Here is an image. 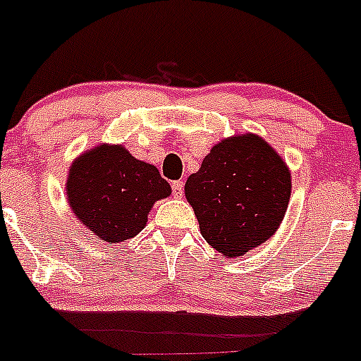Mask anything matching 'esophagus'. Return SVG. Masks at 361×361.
Here are the masks:
<instances>
[{
	"label": "esophagus",
	"mask_w": 361,
	"mask_h": 361,
	"mask_svg": "<svg viewBox=\"0 0 361 361\" xmlns=\"http://www.w3.org/2000/svg\"><path fill=\"white\" fill-rule=\"evenodd\" d=\"M171 190H173L175 197H183V193H184V183H183V180H175V183H171Z\"/></svg>",
	"instance_id": "obj_1"
}]
</instances>
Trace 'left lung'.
Here are the masks:
<instances>
[{
  "label": "left lung",
  "instance_id": "1",
  "mask_svg": "<svg viewBox=\"0 0 361 361\" xmlns=\"http://www.w3.org/2000/svg\"><path fill=\"white\" fill-rule=\"evenodd\" d=\"M291 170L257 133L226 137L212 146L184 186L204 240L238 258L269 240L291 199Z\"/></svg>",
  "mask_w": 361,
  "mask_h": 361
}]
</instances>
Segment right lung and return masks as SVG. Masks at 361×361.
I'll return each mask as SVG.
<instances>
[{
  "instance_id": "obj_1",
  "label": "right lung",
  "mask_w": 361,
  "mask_h": 361,
  "mask_svg": "<svg viewBox=\"0 0 361 361\" xmlns=\"http://www.w3.org/2000/svg\"><path fill=\"white\" fill-rule=\"evenodd\" d=\"M75 219L106 244L137 237L157 200L171 186L153 164L139 161L123 145H101L72 161L65 183Z\"/></svg>"
}]
</instances>
